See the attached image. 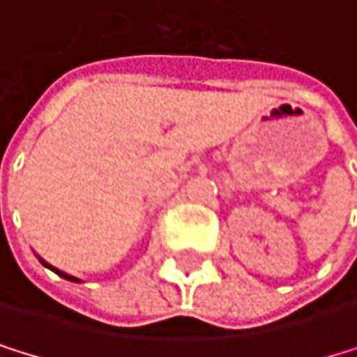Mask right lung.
Segmentation results:
<instances>
[{
  "instance_id": "1",
  "label": "right lung",
  "mask_w": 357,
  "mask_h": 357,
  "mask_svg": "<svg viewBox=\"0 0 357 357\" xmlns=\"http://www.w3.org/2000/svg\"><path fill=\"white\" fill-rule=\"evenodd\" d=\"M39 261L43 263V266H45V268H50V270H52V272H56L59 276H63V279H68V281H74V283H81V279H76V276H72V274H66V272H61V270L52 268V266H50V263H47V261H43L41 257H39Z\"/></svg>"
}]
</instances>
